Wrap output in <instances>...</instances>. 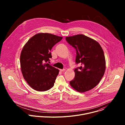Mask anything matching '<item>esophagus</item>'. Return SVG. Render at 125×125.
Instances as JSON below:
<instances>
[{
    "instance_id": "34e87169",
    "label": "esophagus",
    "mask_w": 125,
    "mask_h": 125,
    "mask_svg": "<svg viewBox=\"0 0 125 125\" xmlns=\"http://www.w3.org/2000/svg\"><path fill=\"white\" fill-rule=\"evenodd\" d=\"M59 70H60V71H61V72H63V71H65V69H60Z\"/></svg>"
}]
</instances>
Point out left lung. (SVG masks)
Masks as SVG:
<instances>
[{
    "label": "left lung",
    "mask_w": 125,
    "mask_h": 125,
    "mask_svg": "<svg viewBox=\"0 0 125 125\" xmlns=\"http://www.w3.org/2000/svg\"><path fill=\"white\" fill-rule=\"evenodd\" d=\"M66 40L76 50V64H81L75 69V78L70 84L80 93L90 91L99 83L104 74L103 50L97 42L83 34L67 37Z\"/></svg>",
    "instance_id": "8db88e82"
}]
</instances>
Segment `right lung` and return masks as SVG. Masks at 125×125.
I'll list each match as a JSON object with an SVG mask.
<instances>
[{"mask_svg":"<svg viewBox=\"0 0 125 125\" xmlns=\"http://www.w3.org/2000/svg\"><path fill=\"white\" fill-rule=\"evenodd\" d=\"M62 37L39 33L31 37L23 47L20 55L22 73L34 90L44 92L52 88L59 71L47 62L52 58L50 50Z\"/></svg>","mask_w":125,"mask_h":125,"instance_id":"1","label":"right lung"}]
</instances>
